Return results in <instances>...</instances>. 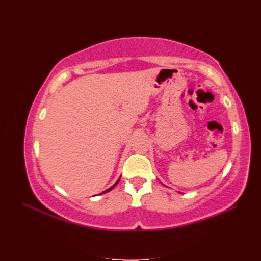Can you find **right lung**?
<instances>
[{"instance_id": "add662e5", "label": "right lung", "mask_w": 261, "mask_h": 261, "mask_svg": "<svg viewBox=\"0 0 261 261\" xmlns=\"http://www.w3.org/2000/svg\"><path fill=\"white\" fill-rule=\"evenodd\" d=\"M118 180H120V179H118ZM118 180L116 181V183H115V184H114L113 186H111V187H110L109 189H107V191H106V192H103V193H107V192H110V191H111V189H112V188H114V187H115V186L117 185V183H118ZM103 193H102V194H103Z\"/></svg>"}]
</instances>
